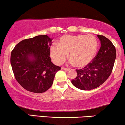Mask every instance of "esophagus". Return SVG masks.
Wrapping results in <instances>:
<instances>
[{"mask_svg": "<svg viewBox=\"0 0 125 125\" xmlns=\"http://www.w3.org/2000/svg\"><path fill=\"white\" fill-rule=\"evenodd\" d=\"M62 69L65 70V71H69L70 70L69 68H62Z\"/></svg>", "mask_w": 125, "mask_h": 125, "instance_id": "1", "label": "esophagus"}]
</instances>
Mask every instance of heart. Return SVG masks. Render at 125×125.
I'll return each mask as SVG.
<instances>
[{
    "mask_svg": "<svg viewBox=\"0 0 125 125\" xmlns=\"http://www.w3.org/2000/svg\"><path fill=\"white\" fill-rule=\"evenodd\" d=\"M97 42L93 35H70L62 37L57 46L50 47V54L53 62L61 65L68 58L79 68L88 65L95 56L97 49Z\"/></svg>",
    "mask_w": 125,
    "mask_h": 125,
    "instance_id": "heart-1",
    "label": "heart"
}]
</instances>
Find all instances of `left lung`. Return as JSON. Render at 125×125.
<instances>
[{
	"label": "left lung",
	"instance_id": "left-lung-1",
	"mask_svg": "<svg viewBox=\"0 0 125 125\" xmlns=\"http://www.w3.org/2000/svg\"><path fill=\"white\" fill-rule=\"evenodd\" d=\"M101 47L91 63L85 68L76 69L77 76L71 81L75 87L91 90L102 85L111 75L116 57V49L110 40L97 35Z\"/></svg>",
	"mask_w": 125,
	"mask_h": 125
}]
</instances>
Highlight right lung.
Masks as SVG:
<instances>
[{
	"label": "right lung",
	"mask_w": 125,
	"mask_h": 125,
	"mask_svg": "<svg viewBox=\"0 0 125 125\" xmlns=\"http://www.w3.org/2000/svg\"><path fill=\"white\" fill-rule=\"evenodd\" d=\"M52 39L46 35L25 39L16 45L11 52L10 63L15 79L27 91L42 93L52 85L56 66L50 57Z\"/></svg>",
	"instance_id": "obj_1"
}]
</instances>
